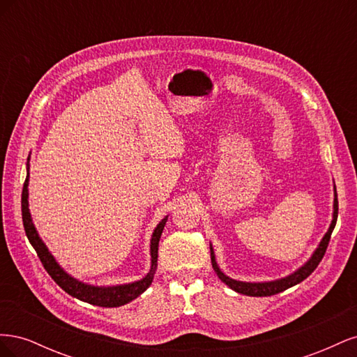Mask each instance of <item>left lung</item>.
Masks as SVG:
<instances>
[{
  "label": "left lung",
  "instance_id": "8db88e82",
  "mask_svg": "<svg viewBox=\"0 0 357 357\" xmlns=\"http://www.w3.org/2000/svg\"><path fill=\"white\" fill-rule=\"evenodd\" d=\"M337 219H338V197H337V188H335V185H333V213H332V222L329 225V229L325 235H323L321 241L316 247V250L312 252L311 257L304 265L299 266L295 273H291V274H289L283 278L273 280V282H240V280H234V278L226 275L219 268L218 261H215L213 245L210 244L211 264H213L214 271H215V274H218V277L222 280V282L228 287H231L232 290H235L236 294L247 295V296H271V295L280 294V291H283V290H286L291 286L304 282V280L317 268V265L321 261L323 255H325V252H326V247L329 244L332 231L335 228V225H337Z\"/></svg>",
  "mask_w": 357,
  "mask_h": 357
}]
</instances>
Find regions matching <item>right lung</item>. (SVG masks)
Here are the masks:
<instances>
[{
    "mask_svg": "<svg viewBox=\"0 0 357 357\" xmlns=\"http://www.w3.org/2000/svg\"><path fill=\"white\" fill-rule=\"evenodd\" d=\"M28 185H29V167L26 164V178L22 190V220H24V228L26 232L28 240L31 245L36 248V252L40 257L41 264L45 265L46 271L49 275L55 280V283L67 291L68 295L77 298L83 302H88L92 305L98 307H121L128 304V302L134 301L138 298L143 291L147 290V287L152 284L153 277L156 273L158 266V247L162 231H164V226L168 220V215L162 219L152 234V240H150V271L142 278L137 280L132 283L126 284H116V286H93L83 283L80 280L74 278L70 275L66 269H63L58 261L50 252L47 245L40 238V235L36 229L34 222H32L31 213H29V204H28Z\"/></svg>",
    "mask_w": 357,
    "mask_h": 357,
    "instance_id": "1",
    "label": "right lung"
}]
</instances>
